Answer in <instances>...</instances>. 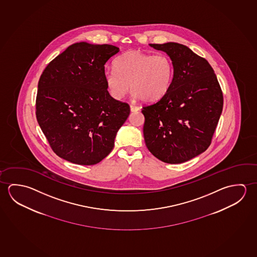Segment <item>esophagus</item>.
<instances>
[{"label":"esophagus","instance_id":"34e87169","mask_svg":"<svg viewBox=\"0 0 257 257\" xmlns=\"http://www.w3.org/2000/svg\"><path fill=\"white\" fill-rule=\"evenodd\" d=\"M131 111L132 112H136V111H138L140 110L139 106H137V105H130Z\"/></svg>","mask_w":257,"mask_h":257}]
</instances>
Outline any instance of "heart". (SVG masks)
Segmentation results:
<instances>
[{
    "label": "heart",
    "mask_w": 257,
    "mask_h": 257,
    "mask_svg": "<svg viewBox=\"0 0 257 257\" xmlns=\"http://www.w3.org/2000/svg\"><path fill=\"white\" fill-rule=\"evenodd\" d=\"M115 71L105 72L106 88L112 97L121 99L129 90L142 101L159 100L172 84L175 68L166 54H151L131 50L114 61Z\"/></svg>",
    "instance_id": "b5f03b06"
}]
</instances>
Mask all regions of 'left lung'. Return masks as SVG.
<instances>
[{"instance_id": "8db88e82", "label": "left lung", "mask_w": 257, "mask_h": 257, "mask_svg": "<svg viewBox=\"0 0 257 257\" xmlns=\"http://www.w3.org/2000/svg\"><path fill=\"white\" fill-rule=\"evenodd\" d=\"M172 59L175 74L168 93L143 105V135L157 159L179 164L205 152L222 112L223 94L210 63L178 43L151 44Z\"/></svg>"}]
</instances>
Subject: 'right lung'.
I'll return each instance as SVG.
<instances>
[{
    "label": "right lung",
    "mask_w": 257,
    "mask_h": 257,
    "mask_svg": "<svg viewBox=\"0 0 257 257\" xmlns=\"http://www.w3.org/2000/svg\"><path fill=\"white\" fill-rule=\"evenodd\" d=\"M119 48L73 44L48 63L38 81L36 115L52 151L78 165L97 164L112 152L130 105L111 97L105 64Z\"/></svg>",
    "instance_id": "obj_1"
}]
</instances>
